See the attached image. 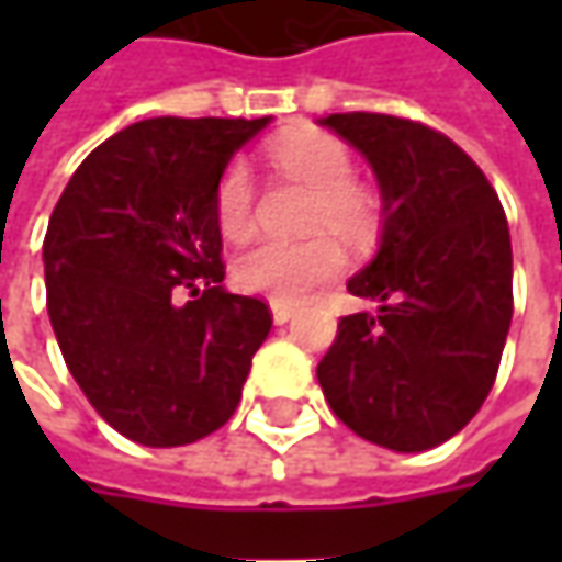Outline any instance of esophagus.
Here are the masks:
<instances>
[{
  "instance_id": "obj_1",
  "label": "esophagus",
  "mask_w": 562,
  "mask_h": 562,
  "mask_svg": "<svg viewBox=\"0 0 562 562\" xmlns=\"http://www.w3.org/2000/svg\"><path fill=\"white\" fill-rule=\"evenodd\" d=\"M293 315H296V310L288 306V303H271V318H274V325H288Z\"/></svg>"
}]
</instances>
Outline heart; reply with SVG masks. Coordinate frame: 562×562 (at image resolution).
<instances>
[{
    "label": "heart",
    "instance_id": "obj_1",
    "mask_svg": "<svg viewBox=\"0 0 562 562\" xmlns=\"http://www.w3.org/2000/svg\"><path fill=\"white\" fill-rule=\"evenodd\" d=\"M284 175L315 190L310 231H335L350 247H369L378 234V203L353 184V156L344 143L322 134H291L269 149ZM215 222L225 237H244L252 225V178L244 162H231L215 187ZM344 269V249L331 234L306 240H252L234 256V281L247 293L274 303H300L315 288L335 281Z\"/></svg>",
    "mask_w": 562,
    "mask_h": 562
}]
</instances>
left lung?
I'll return each mask as SVG.
<instances>
[{
	"instance_id": "8db88e82",
	"label": "left lung",
	"mask_w": 562,
	"mask_h": 562,
	"mask_svg": "<svg viewBox=\"0 0 562 562\" xmlns=\"http://www.w3.org/2000/svg\"><path fill=\"white\" fill-rule=\"evenodd\" d=\"M366 156L381 237L347 291L378 313L344 315L315 375L359 438L422 453L479 413L513 318L507 215L482 168L419 121L347 112L318 121Z\"/></svg>"
}]
</instances>
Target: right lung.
<instances>
[{"mask_svg":"<svg viewBox=\"0 0 562 562\" xmlns=\"http://www.w3.org/2000/svg\"><path fill=\"white\" fill-rule=\"evenodd\" d=\"M266 119H149L97 146L55 205L46 306L68 372L143 447L222 428L271 331L269 306L222 288L215 187Z\"/></svg>","mask_w":562,"mask_h":562,"instance_id":"1","label":"right lung"}]
</instances>
